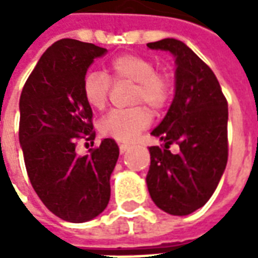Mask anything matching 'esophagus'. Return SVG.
I'll return each mask as SVG.
<instances>
[{
	"mask_svg": "<svg viewBox=\"0 0 258 258\" xmlns=\"http://www.w3.org/2000/svg\"><path fill=\"white\" fill-rule=\"evenodd\" d=\"M128 149H130V145H127V144H120V153H121V155L125 153Z\"/></svg>",
	"mask_w": 258,
	"mask_h": 258,
	"instance_id": "obj_1",
	"label": "esophagus"
}]
</instances>
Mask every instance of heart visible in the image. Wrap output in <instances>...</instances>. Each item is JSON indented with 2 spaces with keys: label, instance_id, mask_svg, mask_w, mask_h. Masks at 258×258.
Masks as SVG:
<instances>
[{
  "label": "heart",
  "instance_id": "1",
  "mask_svg": "<svg viewBox=\"0 0 258 258\" xmlns=\"http://www.w3.org/2000/svg\"><path fill=\"white\" fill-rule=\"evenodd\" d=\"M109 69L114 83L135 84L134 105L146 103L153 110H162L170 101L171 81L167 76L157 73L153 62L148 58L124 53L113 59ZM110 88L112 81L101 70H90L83 79V96L91 107L103 109L106 106ZM151 121V112L144 106H137L125 110H112L101 120L99 130L106 137L128 142L148 128Z\"/></svg>",
  "mask_w": 258,
  "mask_h": 258
}]
</instances>
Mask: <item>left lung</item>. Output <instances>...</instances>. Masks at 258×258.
Returning <instances> with one entry per match:
<instances>
[{
    "label": "left lung",
    "instance_id": "1",
    "mask_svg": "<svg viewBox=\"0 0 258 258\" xmlns=\"http://www.w3.org/2000/svg\"><path fill=\"white\" fill-rule=\"evenodd\" d=\"M148 47L173 53L177 69L171 106L152 131L164 144L149 148L146 184L159 209L188 216L207 203L227 166L228 103L216 74L184 42L164 38Z\"/></svg>",
    "mask_w": 258,
    "mask_h": 258
}]
</instances>
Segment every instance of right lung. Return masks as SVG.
I'll use <instances>...</instances> for the list:
<instances>
[{
    "mask_svg": "<svg viewBox=\"0 0 258 258\" xmlns=\"http://www.w3.org/2000/svg\"><path fill=\"white\" fill-rule=\"evenodd\" d=\"M105 52L90 42L59 40L42 53L20 95L19 142L31 186L48 210L69 222L95 218L110 199L116 141L105 138L84 156L76 152L77 141L95 138L81 87Z\"/></svg>",
    "mask_w": 258,
    "mask_h": 258,
    "instance_id": "right-lung-1",
    "label": "right lung"
}]
</instances>
